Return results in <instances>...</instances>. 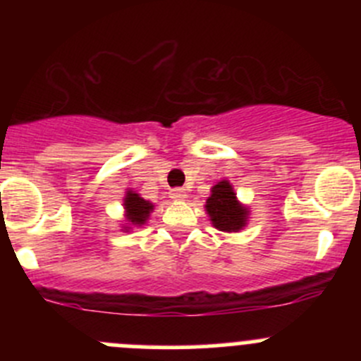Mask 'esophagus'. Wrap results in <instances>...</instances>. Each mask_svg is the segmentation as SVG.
<instances>
[{
	"mask_svg": "<svg viewBox=\"0 0 361 361\" xmlns=\"http://www.w3.org/2000/svg\"><path fill=\"white\" fill-rule=\"evenodd\" d=\"M169 195L174 201H185V199H187V192H185L183 188H173Z\"/></svg>",
	"mask_w": 361,
	"mask_h": 361,
	"instance_id": "obj_1",
	"label": "esophagus"
}]
</instances>
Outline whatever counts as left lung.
I'll list each match as a JSON object with an SVG mask.
<instances>
[{
  "label": "left lung",
  "mask_w": 361,
  "mask_h": 361,
  "mask_svg": "<svg viewBox=\"0 0 361 361\" xmlns=\"http://www.w3.org/2000/svg\"><path fill=\"white\" fill-rule=\"evenodd\" d=\"M204 207L211 225L220 232H241L248 225L250 207L239 201L228 180H221L211 187V195Z\"/></svg>",
  "instance_id": "left-lung-1"
}]
</instances>
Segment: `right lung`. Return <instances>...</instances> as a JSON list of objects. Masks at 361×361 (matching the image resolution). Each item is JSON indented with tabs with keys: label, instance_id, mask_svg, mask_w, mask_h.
<instances>
[{
	"label": "right lung",
	"instance_id": "right-lung-1",
	"mask_svg": "<svg viewBox=\"0 0 361 361\" xmlns=\"http://www.w3.org/2000/svg\"><path fill=\"white\" fill-rule=\"evenodd\" d=\"M155 209V204L141 197L137 192L127 188L123 195V224L122 231L130 232L133 227H141L148 221L150 213Z\"/></svg>",
	"mask_w": 361,
	"mask_h": 361
}]
</instances>
